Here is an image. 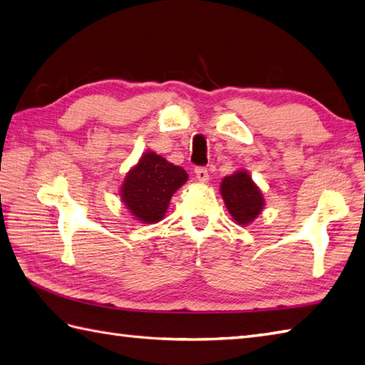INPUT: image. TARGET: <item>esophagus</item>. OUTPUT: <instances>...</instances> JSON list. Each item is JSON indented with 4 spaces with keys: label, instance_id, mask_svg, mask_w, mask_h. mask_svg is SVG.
Returning <instances> with one entry per match:
<instances>
[{
    "label": "esophagus",
    "instance_id": "esophagus-1",
    "mask_svg": "<svg viewBox=\"0 0 365 365\" xmlns=\"http://www.w3.org/2000/svg\"><path fill=\"white\" fill-rule=\"evenodd\" d=\"M195 173H196V177H197L199 182H207L208 180V169L205 166H197L195 169Z\"/></svg>",
    "mask_w": 365,
    "mask_h": 365
}]
</instances>
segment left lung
<instances>
[{
  "label": "left lung",
  "mask_w": 365,
  "mask_h": 365,
  "mask_svg": "<svg viewBox=\"0 0 365 365\" xmlns=\"http://www.w3.org/2000/svg\"><path fill=\"white\" fill-rule=\"evenodd\" d=\"M221 195L232 218L238 224L251 222L263 208L262 192L245 170L224 178Z\"/></svg>",
  "instance_id": "left-lung-1"
}]
</instances>
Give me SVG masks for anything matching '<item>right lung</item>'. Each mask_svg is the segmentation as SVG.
Instances as JSON below:
<instances>
[{
	"mask_svg": "<svg viewBox=\"0 0 365 365\" xmlns=\"http://www.w3.org/2000/svg\"><path fill=\"white\" fill-rule=\"evenodd\" d=\"M187 178L185 169L149 152L127 174L120 196L139 221L157 222L165 216L170 197Z\"/></svg>",
	"mask_w": 365,
	"mask_h": 365,
	"instance_id": "1",
	"label": "right lung"
}]
</instances>
